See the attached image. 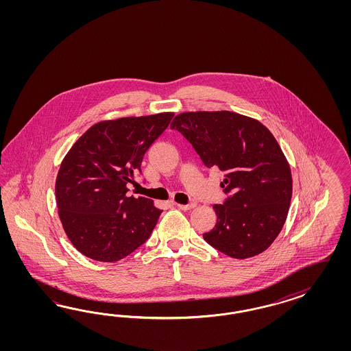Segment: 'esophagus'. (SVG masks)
Masks as SVG:
<instances>
[{
	"label": "esophagus",
	"mask_w": 351,
	"mask_h": 351,
	"mask_svg": "<svg viewBox=\"0 0 351 351\" xmlns=\"http://www.w3.org/2000/svg\"><path fill=\"white\" fill-rule=\"evenodd\" d=\"M197 206V203H189V204H178V207L180 208V210H184V211H186V210H191V208H194Z\"/></svg>",
	"instance_id": "34e87169"
}]
</instances>
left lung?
I'll return each instance as SVG.
<instances>
[{
    "instance_id": "obj_1",
    "label": "left lung",
    "mask_w": 351,
    "mask_h": 351,
    "mask_svg": "<svg viewBox=\"0 0 351 351\" xmlns=\"http://www.w3.org/2000/svg\"><path fill=\"white\" fill-rule=\"evenodd\" d=\"M170 128L206 167L225 173L220 186L229 197L213 206L217 221L204 241L239 260L264 252L286 223L292 197L289 163L273 134L255 118L229 110L184 112Z\"/></svg>"
}]
</instances>
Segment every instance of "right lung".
I'll list each match as a JSON object with an SVG mask.
<instances>
[{
  "mask_svg": "<svg viewBox=\"0 0 351 351\" xmlns=\"http://www.w3.org/2000/svg\"><path fill=\"white\" fill-rule=\"evenodd\" d=\"M172 112L97 122L65 154L55 182L64 232L95 261L114 263L145 243L158 221L153 201L128 195L145 152Z\"/></svg>",
  "mask_w": 351,
  "mask_h": 351,
  "instance_id": "add662e5",
  "label": "right lung"
}]
</instances>
